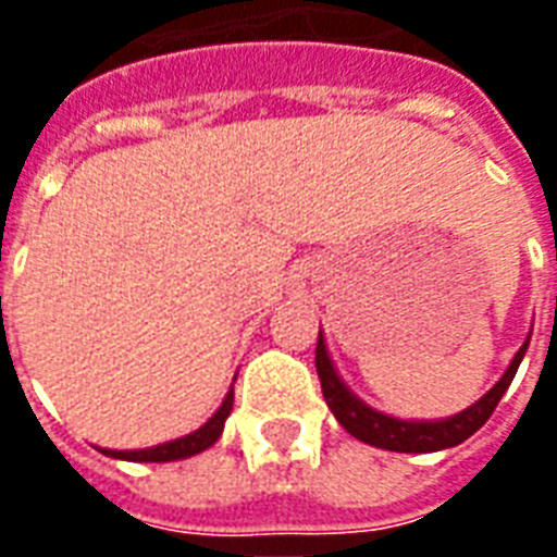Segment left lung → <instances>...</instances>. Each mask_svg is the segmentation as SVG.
<instances>
[{"mask_svg":"<svg viewBox=\"0 0 557 557\" xmlns=\"http://www.w3.org/2000/svg\"><path fill=\"white\" fill-rule=\"evenodd\" d=\"M532 338V335H529ZM529 338L523 341V347L518 349V356L511 358L509 370L503 372L500 381L494 384L485 396H480L471 407L459 410V413L448 416V419H396L370 407L364 398H358L352 389L344 384L335 364H332L330 349H326V338L323 332L318 335V349H314V367H318V379H321V389L326 405L335 413L344 431L352 433L356 440L375 445V448L396 450V454H431V450L454 448L459 442H466L468 436H474L488 416L494 413V407L503 398V393L509 389L515 372H518L520 361L527 356Z\"/></svg>","mask_w":557,"mask_h":557,"instance_id":"obj_1","label":"left lung"}]
</instances>
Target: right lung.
Instances as JSON below:
<instances>
[{
  "label": "right lung",
  "mask_w": 557,
  "mask_h": 557,
  "mask_svg": "<svg viewBox=\"0 0 557 557\" xmlns=\"http://www.w3.org/2000/svg\"><path fill=\"white\" fill-rule=\"evenodd\" d=\"M236 381V379H234ZM234 410V384L225 393V401L219 405V410L210 416L208 422L196 428L193 433L182 436V440H170L164 445H152V448H141V450H109L100 448L107 457L115 459H126V462H176V459H187L196 457L201 450H208L213 442L222 436V428H225V419Z\"/></svg>",
  "instance_id": "add662e5"
}]
</instances>
